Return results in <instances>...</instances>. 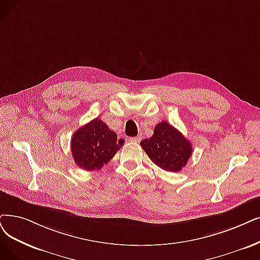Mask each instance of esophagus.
Listing matches in <instances>:
<instances>
[{
    "instance_id": "34e87169",
    "label": "esophagus",
    "mask_w": 260,
    "mask_h": 260,
    "mask_svg": "<svg viewBox=\"0 0 260 260\" xmlns=\"http://www.w3.org/2000/svg\"><path fill=\"white\" fill-rule=\"evenodd\" d=\"M141 139H142L141 137H134V138H130L129 141L132 143H139L141 141Z\"/></svg>"
}]
</instances>
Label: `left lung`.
Returning <instances> with one entry per match:
<instances>
[{"mask_svg":"<svg viewBox=\"0 0 260 260\" xmlns=\"http://www.w3.org/2000/svg\"><path fill=\"white\" fill-rule=\"evenodd\" d=\"M141 146L155 165L173 173L180 172L192 155L190 141L166 121L159 122L153 136L143 140Z\"/></svg>","mask_w":260,"mask_h":260,"instance_id":"8db88e82","label":"left lung"}]
</instances>
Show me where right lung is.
I'll use <instances>...</instances> for the list:
<instances>
[{
	"label": "right lung",
	"instance_id": "right-lung-1",
	"mask_svg": "<svg viewBox=\"0 0 260 260\" xmlns=\"http://www.w3.org/2000/svg\"><path fill=\"white\" fill-rule=\"evenodd\" d=\"M123 140L99 118L79 128L71 138V154L84 171L100 170L121 148Z\"/></svg>",
	"mask_w": 260,
	"mask_h": 260
}]
</instances>
